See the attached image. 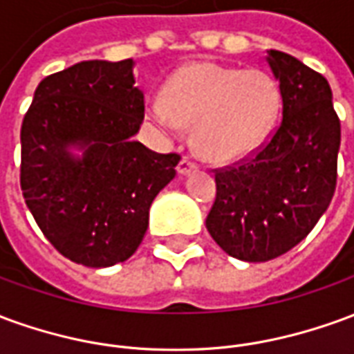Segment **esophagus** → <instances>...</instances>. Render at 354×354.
Masks as SVG:
<instances>
[{
  "label": "esophagus",
  "instance_id": "esophagus-1",
  "mask_svg": "<svg viewBox=\"0 0 354 354\" xmlns=\"http://www.w3.org/2000/svg\"><path fill=\"white\" fill-rule=\"evenodd\" d=\"M197 169V162L192 157H182V161L178 162V174H189Z\"/></svg>",
  "mask_w": 354,
  "mask_h": 354
}]
</instances>
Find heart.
<instances>
[{
	"label": "heart",
	"mask_w": 354,
	"mask_h": 354,
	"mask_svg": "<svg viewBox=\"0 0 354 354\" xmlns=\"http://www.w3.org/2000/svg\"><path fill=\"white\" fill-rule=\"evenodd\" d=\"M281 113L277 81L258 68L193 62L170 75L147 100V115L165 134L193 124V146L208 161H235L263 144Z\"/></svg>",
	"instance_id": "heart-1"
}]
</instances>
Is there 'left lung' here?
Here are the masks:
<instances>
[{
  "label": "left lung",
  "mask_w": 354,
  "mask_h": 354,
  "mask_svg": "<svg viewBox=\"0 0 354 354\" xmlns=\"http://www.w3.org/2000/svg\"><path fill=\"white\" fill-rule=\"evenodd\" d=\"M267 62L279 80L282 119L245 159L216 169L207 230L223 252L269 261L292 250L334 197L342 124L324 75L281 50Z\"/></svg>",
  "instance_id": "obj_1"
}]
</instances>
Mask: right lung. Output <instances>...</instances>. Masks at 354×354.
Segmentation results:
<instances>
[{"mask_svg":"<svg viewBox=\"0 0 354 354\" xmlns=\"http://www.w3.org/2000/svg\"><path fill=\"white\" fill-rule=\"evenodd\" d=\"M144 93L134 60H85L37 85L20 129V187L35 223L68 260L109 267L146 235L149 207L176 176L178 153L134 140ZM84 149L81 158L67 151Z\"/></svg>","mask_w":354,"mask_h":354,"instance_id":"add662e5","label":"right lung"}]
</instances>
